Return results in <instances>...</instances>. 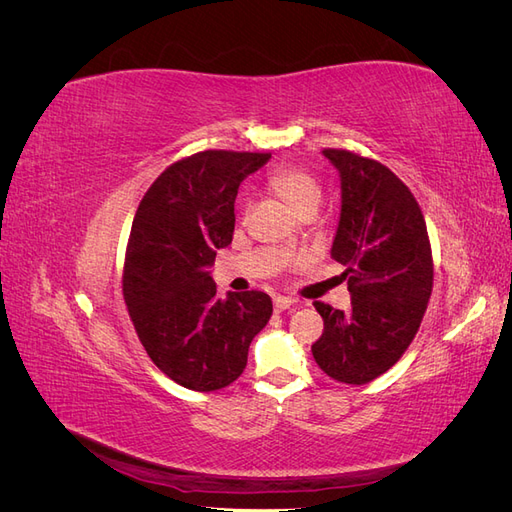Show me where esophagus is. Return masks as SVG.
I'll list each match as a JSON object with an SVG mask.
<instances>
[{"label":"esophagus","instance_id":"34e87169","mask_svg":"<svg viewBox=\"0 0 512 512\" xmlns=\"http://www.w3.org/2000/svg\"><path fill=\"white\" fill-rule=\"evenodd\" d=\"M294 299H290V297H275L273 299V307H275V312H286V309H290V307H294Z\"/></svg>","mask_w":512,"mask_h":512}]
</instances>
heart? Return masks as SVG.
I'll return each mask as SVG.
<instances>
[{
  "label": "heart",
  "mask_w": 512,
  "mask_h": 512,
  "mask_svg": "<svg viewBox=\"0 0 512 512\" xmlns=\"http://www.w3.org/2000/svg\"><path fill=\"white\" fill-rule=\"evenodd\" d=\"M271 190L280 194L286 203L299 213L314 211L320 203V183L312 173H307L301 166L284 164L277 166L269 177Z\"/></svg>",
  "instance_id": "1"
}]
</instances>
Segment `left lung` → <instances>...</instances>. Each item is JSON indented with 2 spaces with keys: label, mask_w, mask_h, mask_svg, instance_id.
Here are the masks:
<instances>
[{
  "label": "left lung",
  "mask_w": 512,
  "mask_h": 512,
  "mask_svg": "<svg viewBox=\"0 0 512 512\" xmlns=\"http://www.w3.org/2000/svg\"><path fill=\"white\" fill-rule=\"evenodd\" d=\"M342 177L331 256L346 267L352 309L316 301L324 331L312 346L324 374L367 384L389 371L421 327L433 288L423 211L391 168L348 149H324Z\"/></svg>",
  "instance_id": "obj_1"
}]
</instances>
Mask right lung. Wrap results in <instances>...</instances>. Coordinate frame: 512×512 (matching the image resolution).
<instances>
[{"mask_svg": "<svg viewBox=\"0 0 512 512\" xmlns=\"http://www.w3.org/2000/svg\"><path fill=\"white\" fill-rule=\"evenodd\" d=\"M271 153L209 149L170 164L136 209L123 299L149 359L190 391H218L247 365L252 339L273 314L260 290L218 297L209 269L235 232L241 181Z\"/></svg>", "mask_w": 512, "mask_h": 512, "instance_id": "obj_1", "label": "right lung"}]
</instances>
